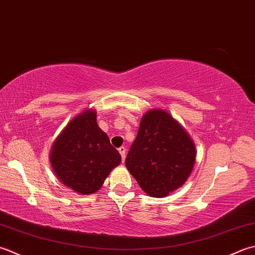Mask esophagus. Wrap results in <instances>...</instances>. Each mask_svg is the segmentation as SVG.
Returning a JSON list of instances; mask_svg holds the SVG:
<instances>
[{
  "label": "esophagus",
  "mask_w": 255,
  "mask_h": 255,
  "mask_svg": "<svg viewBox=\"0 0 255 255\" xmlns=\"http://www.w3.org/2000/svg\"><path fill=\"white\" fill-rule=\"evenodd\" d=\"M119 153L121 154V157H122V162H124V159H126V152H127V148L124 146H121L120 148L118 149Z\"/></svg>",
  "instance_id": "1"
}]
</instances>
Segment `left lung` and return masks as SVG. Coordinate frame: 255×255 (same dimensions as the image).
Wrapping results in <instances>:
<instances>
[{"label":"left lung","instance_id":"8db88e82","mask_svg":"<svg viewBox=\"0 0 255 255\" xmlns=\"http://www.w3.org/2000/svg\"><path fill=\"white\" fill-rule=\"evenodd\" d=\"M196 148L184 128L164 110L143 116L126 166L148 196L162 198L184 185L193 170Z\"/></svg>","mask_w":255,"mask_h":255}]
</instances>
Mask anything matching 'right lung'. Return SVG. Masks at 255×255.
Returning <instances> with one entry per match:
<instances>
[{
  "mask_svg": "<svg viewBox=\"0 0 255 255\" xmlns=\"http://www.w3.org/2000/svg\"><path fill=\"white\" fill-rule=\"evenodd\" d=\"M50 163L62 184L81 195L95 194L121 163L120 153L99 128L97 112L85 110L67 124L54 142Z\"/></svg>",
  "mask_w": 255,
  "mask_h": 255,
  "instance_id": "right-lung-1",
  "label": "right lung"
}]
</instances>
